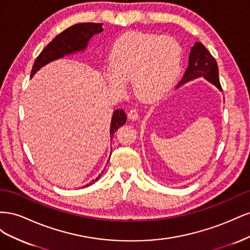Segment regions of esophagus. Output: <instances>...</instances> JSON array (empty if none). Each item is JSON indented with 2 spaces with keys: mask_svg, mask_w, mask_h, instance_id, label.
<instances>
[{
  "mask_svg": "<svg viewBox=\"0 0 250 250\" xmlns=\"http://www.w3.org/2000/svg\"><path fill=\"white\" fill-rule=\"evenodd\" d=\"M127 116H128V118H129L130 120H137L140 117L138 110H135V109H130L129 111H128Z\"/></svg>",
  "mask_w": 250,
  "mask_h": 250,
  "instance_id": "1",
  "label": "esophagus"
}]
</instances>
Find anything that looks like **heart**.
I'll use <instances>...</instances> for the list:
<instances>
[{
  "instance_id": "heart-1",
  "label": "heart",
  "mask_w": 250,
  "mask_h": 250,
  "mask_svg": "<svg viewBox=\"0 0 250 250\" xmlns=\"http://www.w3.org/2000/svg\"><path fill=\"white\" fill-rule=\"evenodd\" d=\"M183 48L171 36L138 31L121 35L110 53L106 78L117 90L132 80L133 89L144 101H155L167 94L175 82Z\"/></svg>"
}]
</instances>
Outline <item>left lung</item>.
I'll use <instances>...</instances> for the list:
<instances>
[{"mask_svg": "<svg viewBox=\"0 0 250 250\" xmlns=\"http://www.w3.org/2000/svg\"><path fill=\"white\" fill-rule=\"evenodd\" d=\"M201 76L222 90L216 59L201 42H196L190 53L188 66L179 84Z\"/></svg>", "mask_w": 250, "mask_h": 250, "instance_id": "left-lung-1", "label": "left lung"}]
</instances>
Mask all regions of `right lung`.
Wrapping results in <instances>:
<instances>
[{"instance_id":"obj_1","label":"right lung","mask_w":250,"mask_h":250,"mask_svg":"<svg viewBox=\"0 0 250 250\" xmlns=\"http://www.w3.org/2000/svg\"><path fill=\"white\" fill-rule=\"evenodd\" d=\"M102 31L103 28L100 22H98V24L97 22H82V24L74 25L65 29L64 31L59 33L54 40L49 42L48 46L36 57L32 66L31 76H33L35 72L39 71L42 65L47 64L52 60L62 58L65 54H70L73 52L83 51L86 48L87 42L92 39V36ZM126 119L127 117L123 109H116L113 112L110 124V140L115 134V131L118 130V128L126 123ZM101 175H99V177ZM99 177L96 180L99 179ZM92 184L93 181H90L85 187H88Z\"/></svg>"}]
</instances>
